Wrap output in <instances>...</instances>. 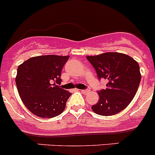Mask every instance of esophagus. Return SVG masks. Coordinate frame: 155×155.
I'll list each match as a JSON object with an SVG mask.
<instances>
[{
  "mask_svg": "<svg viewBox=\"0 0 155 155\" xmlns=\"http://www.w3.org/2000/svg\"><path fill=\"white\" fill-rule=\"evenodd\" d=\"M81 92H82V94H86L87 93H88V92H89V90H88V89H85V90H81Z\"/></svg>",
  "mask_w": 155,
  "mask_h": 155,
  "instance_id": "esophagus-1",
  "label": "esophagus"
}]
</instances>
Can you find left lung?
Listing matches in <instances>:
<instances>
[{"label": "left lung", "instance_id": "obj_1", "mask_svg": "<svg viewBox=\"0 0 155 155\" xmlns=\"http://www.w3.org/2000/svg\"><path fill=\"white\" fill-rule=\"evenodd\" d=\"M99 79L107 82L106 89L97 91L99 100L91 106L95 114L112 116L125 109L136 95L141 81L137 61L125 54L107 52L87 56Z\"/></svg>", "mask_w": 155, "mask_h": 155}]
</instances>
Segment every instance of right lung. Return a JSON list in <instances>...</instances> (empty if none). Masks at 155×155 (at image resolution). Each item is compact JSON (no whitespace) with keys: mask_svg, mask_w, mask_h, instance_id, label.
Instances as JSON below:
<instances>
[{"mask_svg":"<svg viewBox=\"0 0 155 155\" xmlns=\"http://www.w3.org/2000/svg\"><path fill=\"white\" fill-rule=\"evenodd\" d=\"M70 56L41 55L18 67L16 84L27 109L37 117L52 118L64 110L71 93L60 88L61 75Z\"/></svg>","mask_w":155,"mask_h":155,"instance_id":"1","label":"right lung"}]
</instances>
